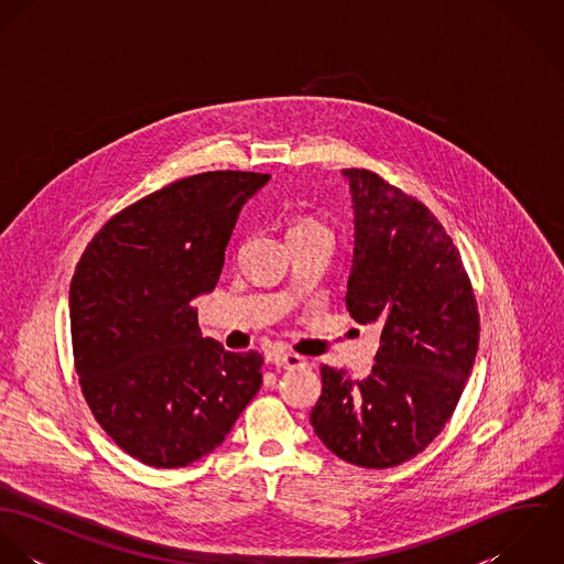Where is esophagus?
I'll return each mask as SVG.
<instances>
[{
  "instance_id": "obj_1",
  "label": "esophagus",
  "mask_w": 564,
  "mask_h": 564,
  "mask_svg": "<svg viewBox=\"0 0 564 564\" xmlns=\"http://www.w3.org/2000/svg\"><path fill=\"white\" fill-rule=\"evenodd\" d=\"M271 362L278 369H302V367H306V358L300 356V354H293V351L275 354V356H271Z\"/></svg>"
}]
</instances>
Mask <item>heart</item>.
<instances>
[{"label": "heart", "mask_w": 564, "mask_h": 564, "mask_svg": "<svg viewBox=\"0 0 564 564\" xmlns=\"http://www.w3.org/2000/svg\"><path fill=\"white\" fill-rule=\"evenodd\" d=\"M313 230H325L322 224L317 219H311V217H304V219H297L289 232H313Z\"/></svg>", "instance_id": "b5f03b06"}]
</instances>
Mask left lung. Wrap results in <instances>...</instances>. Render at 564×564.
I'll return each instance as SVG.
<instances>
[{"mask_svg": "<svg viewBox=\"0 0 564 564\" xmlns=\"http://www.w3.org/2000/svg\"><path fill=\"white\" fill-rule=\"evenodd\" d=\"M343 175L356 228L345 306L382 334L367 380L322 367L311 423L340 460L389 469L421 454L454 414L478 354L480 315L441 221L369 169Z\"/></svg>", "mask_w": 564, "mask_h": 564, "instance_id": "left-lung-1", "label": "left lung"}]
</instances>
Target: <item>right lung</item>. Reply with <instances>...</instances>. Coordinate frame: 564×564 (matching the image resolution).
<instances>
[{"instance_id": "1", "label": "right lung", "mask_w": 564, "mask_h": 564, "mask_svg": "<svg viewBox=\"0 0 564 564\" xmlns=\"http://www.w3.org/2000/svg\"><path fill=\"white\" fill-rule=\"evenodd\" d=\"M269 173L206 171L110 217L69 289L74 365L95 421L132 458L186 467L262 384L258 351L202 338L193 300L221 275L239 210Z\"/></svg>"}]
</instances>
